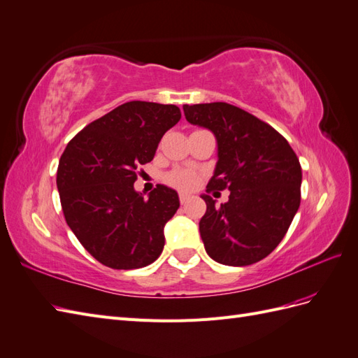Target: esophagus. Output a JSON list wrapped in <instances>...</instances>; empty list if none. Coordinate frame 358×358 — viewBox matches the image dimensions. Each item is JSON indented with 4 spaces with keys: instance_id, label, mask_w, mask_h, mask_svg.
<instances>
[{
    "instance_id": "1",
    "label": "esophagus",
    "mask_w": 358,
    "mask_h": 358,
    "mask_svg": "<svg viewBox=\"0 0 358 358\" xmlns=\"http://www.w3.org/2000/svg\"><path fill=\"white\" fill-rule=\"evenodd\" d=\"M179 200H180L182 205H185V203L189 201V196H188V194H180V196H179Z\"/></svg>"
}]
</instances>
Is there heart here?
<instances>
[{
	"label": "heart",
	"mask_w": 358,
	"mask_h": 358,
	"mask_svg": "<svg viewBox=\"0 0 358 358\" xmlns=\"http://www.w3.org/2000/svg\"><path fill=\"white\" fill-rule=\"evenodd\" d=\"M167 182L179 189H189L196 185L197 176L188 170H175L167 176Z\"/></svg>",
	"instance_id": "heart-1"
}]
</instances>
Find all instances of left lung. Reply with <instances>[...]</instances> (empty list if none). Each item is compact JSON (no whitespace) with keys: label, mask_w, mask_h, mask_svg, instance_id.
<instances>
[{"label":"left lung","mask_w":358,"mask_h":358,"mask_svg":"<svg viewBox=\"0 0 358 358\" xmlns=\"http://www.w3.org/2000/svg\"><path fill=\"white\" fill-rule=\"evenodd\" d=\"M183 113L217 138L218 161L206 191H230L221 206L201 196L206 253L229 266L256 264L285 238L299 208L303 173L295 152L273 127L235 105H183Z\"/></svg>","instance_id":"8db88e82"}]
</instances>
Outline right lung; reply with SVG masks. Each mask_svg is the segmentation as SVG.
<instances>
[{
    "mask_svg": "<svg viewBox=\"0 0 358 358\" xmlns=\"http://www.w3.org/2000/svg\"><path fill=\"white\" fill-rule=\"evenodd\" d=\"M179 120L176 105L131 101L87 124L66 146L57 170L63 214L102 265L143 268L162 253L164 226L179 208L178 192L157 185L144 199L134 182Z\"/></svg>",
    "mask_w": 358,
    "mask_h": 358,
    "instance_id": "1",
    "label": "right lung"
}]
</instances>
